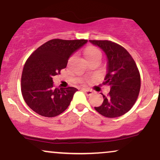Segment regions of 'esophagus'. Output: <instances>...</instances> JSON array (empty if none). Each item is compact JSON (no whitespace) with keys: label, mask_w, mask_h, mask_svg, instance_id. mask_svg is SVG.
I'll use <instances>...</instances> for the list:
<instances>
[{"label":"esophagus","mask_w":160,"mask_h":160,"mask_svg":"<svg viewBox=\"0 0 160 160\" xmlns=\"http://www.w3.org/2000/svg\"><path fill=\"white\" fill-rule=\"evenodd\" d=\"M82 92H83L86 95H91L93 94V92L92 90H89V89H82Z\"/></svg>","instance_id":"34e87169"}]
</instances>
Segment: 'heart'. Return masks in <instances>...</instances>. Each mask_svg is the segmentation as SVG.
<instances>
[{"label":"heart","instance_id":"b5f03b06","mask_svg":"<svg viewBox=\"0 0 160 160\" xmlns=\"http://www.w3.org/2000/svg\"><path fill=\"white\" fill-rule=\"evenodd\" d=\"M84 55H85L86 58L87 59V61L89 62L95 59L101 60V58H102V52H101L98 48H96V47H92V46H89V47H88L87 48L85 49V51H84ZM71 58H70L69 61L71 59Z\"/></svg>","mask_w":160,"mask_h":160}]
</instances>
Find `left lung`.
<instances>
[{
	"label": "left lung",
	"mask_w": 160,
	"mask_h": 160,
	"mask_svg": "<svg viewBox=\"0 0 160 160\" xmlns=\"http://www.w3.org/2000/svg\"><path fill=\"white\" fill-rule=\"evenodd\" d=\"M105 52L108 58V74L104 85L110 86L108 95L95 111L108 118L125 114L136 102L141 88V76L135 60L124 47L111 40H90Z\"/></svg>",
	"instance_id": "8db88e82"
}]
</instances>
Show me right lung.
<instances>
[{
    "mask_svg": "<svg viewBox=\"0 0 160 160\" xmlns=\"http://www.w3.org/2000/svg\"><path fill=\"white\" fill-rule=\"evenodd\" d=\"M87 41L52 39L28 57L22 74L21 91L31 109L46 117H56L67 109L78 89L54 87L52 78L65 68L71 54Z\"/></svg>",
    "mask_w": 160,
    "mask_h": 160,
    "instance_id": "right-lung-1",
    "label": "right lung"
}]
</instances>
